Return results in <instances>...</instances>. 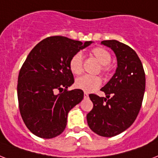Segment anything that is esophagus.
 <instances>
[{"label": "esophagus", "instance_id": "obj_1", "mask_svg": "<svg viewBox=\"0 0 158 158\" xmlns=\"http://www.w3.org/2000/svg\"><path fill=\"white\" fill-rule=\"evenodd\" d=\"M84 98H88V93L84 92Z\"/></svg>", "mask_w": 158, "mask_h": 158}]
</instances>
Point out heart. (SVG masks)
Listing matches in <instances>:
<instances>
[{
    "mask_svg": "<svg viewBox=\"0 0 158 158\" xmlns=\"http://www.w3.org/2000/svg\"><path fill=\"white\" fill-rule=\"evenodd\" d=\"M92 53L101 64V70L104 73L108 72L110 69L111 54L108 50L102 47H96L92 48ZM69 66L71 72L79 75L83 70V54L81 52H76L70 58ZM101 84V79L97 75H85L79 77L75 80V87L87 92L97 90Z\"/></svg>",
    "mask_w": 158,
    "mask_h": 158,
    "instance_id": "obj_1",
    "label": "heart"
}]
</instances>
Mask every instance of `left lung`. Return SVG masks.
<instances>
[{"label": "left lung", "instance_id": "obj_1", "mask_svg": "<svg viewBox=\"0 0 158 158\" xmlns=\"http://www.w3.org/2000/svg\"><path fill=\"white\" fill-rule=\"evenodd\" d=\"M101 44L114 52L118 67L101 89L106 98L89 95L93 108L87 114V121L93 132L112 137L127 130L136 118L145 90V74L140 59L131 47L115 40Z\"/></svg>", "mask_w": 158, "mask_h": 158}]
</instances>
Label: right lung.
I'll use <instances>...</instances> for the list:
<instances>
[{
  "label": "right lung",
  "instance_id": "right-lung-1",
  "mask_svg": "<svg viewBox=\"0 0 158 158\" xmlns=\"http://www.w3.org/2000/svg\"><path fill=\"white\" fill-rule=\"evenodd\" d=\"M92 43L50 36L28 54L19 71L17 92L22 118L36 136L51 139L61 134L69 111L83 100L81 89L67 90L75 82L69 63ZM57 90L64 92L57 94Z\"/></svg>",
  "mask_w": 158,
  "mask_h": 158
}]
</instances>
